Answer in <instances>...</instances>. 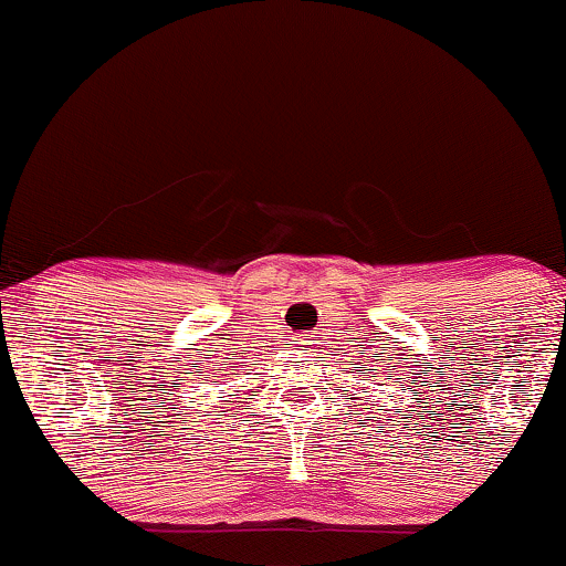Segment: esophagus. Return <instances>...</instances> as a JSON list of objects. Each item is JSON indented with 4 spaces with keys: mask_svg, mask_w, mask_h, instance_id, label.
Returning <instances> with one entry per match:
<instances>
[{
    "mask_svg": "<svg viewBox=\"0 0 566 566\" xmlns=\"http://www.w3.org/2000/svg\"><path fill=\"white\" fill-rule=\"evenodd\" d=\"M293 345H296V347H308V345H314V339L308 337V335H296V337H293Z\"/></svg>",
    "mask_w": 566,
    "mask_h": 566,
    "instance_id": "1",
    "label": "esophagus"
}]
</instances>
